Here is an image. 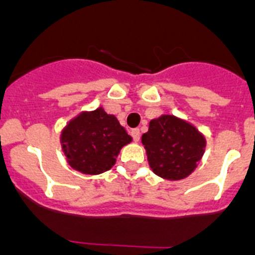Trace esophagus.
Listing matches in <instances>:
<instances>
[{"label": "esophagus", "mask_w": 255, "mask_h": 255, "mask_svg": "<svg viewBox=\"0 0 255 255\" xmlns=\"http://www.w3.org/2000/svg\"><path fill=\"white\" fill-rule=\"evenodd\" d=\"M130 134H131L134 141H139V139H140V131H139V129H132Z\"/></svg>", "instance_id": "1"}]
</instances>
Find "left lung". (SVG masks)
Returning a JSON list of instances; mask_svg holds the SVG:
<instances>
[{
	"label": "left lung",
	"mask_w": 255,
	"mask_h": 255,
	"mask_svg": "<svg viewBox=\"0 0 255 255\" xmlns=\"http://www.w3.org/2000/svg\"><path fill=\"white\" fill-rule=\"evenodd\" d=\"M141 143L153 172L167 180L189 176L206 147V140L194 126L167 115L150 121Z\"/></svg>",
	"instance_id": "1"
}]
</instances>
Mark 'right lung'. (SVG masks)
Returning <instances> with one entry per match:
<instances>
[{
  "instance_id": "1",
  "label": "right lung",
  "mask_w": 255,
  "mask_h": 255,
  "mask_svg": "<svg viewBox=\"0 0 255 255\" xmlns=\"http://www.w3.org/2000/svg\"><path fill=\"white\" fill-rule=\"evenodd\" d=\"M131 136L114 115L103 108L85 112L74 119L61 135V143L70 166L87 175L108 171L116 155Z\"/></svg>"
}]
</instances>
